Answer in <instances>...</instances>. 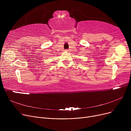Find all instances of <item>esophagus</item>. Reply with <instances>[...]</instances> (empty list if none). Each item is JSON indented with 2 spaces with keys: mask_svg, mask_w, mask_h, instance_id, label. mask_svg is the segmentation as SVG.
I'll use <instances>...</instances> for the list:
<instances>
[{
  "mask_svg": "<svg viewBox=\"0 0 131 131\" xmlns=\"http://www.w3.org/2000/svg\"><path fill=\"white\" fill-rule=\"evenodd\" d=\"M65 51L66 52H68V50H67V49H66Z\"/></svg>",
  "mask_w": 131,
  "mask_h": 131,
  "instance_id": "34e87169",
  "label": "esophagus"
}]
</instances>
